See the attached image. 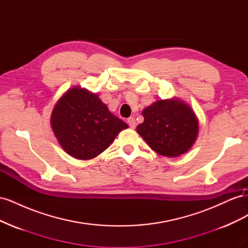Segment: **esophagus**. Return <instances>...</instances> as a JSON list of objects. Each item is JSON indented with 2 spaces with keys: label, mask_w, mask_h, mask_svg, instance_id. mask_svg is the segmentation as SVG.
Returning <instances> with one entry per match:
<instances>
[{
  "label": "esophagus",
  "mask_w": 248,
  "mask_h": 248,
  "mask_svg": "<svg viewBox=\"0 0 248 248\" xmlns=\"http://www.w3.org/2000/svg\"><path fill=\"white\" fill-rule=\"evenodd\" d=\"M127 123H128V125H129L130 128H134V127H136V125H137L136 119H134L133 117H130V118L127 119Z\"/></svg>",
  "instance_id": "obj_1"
}]
</instances>
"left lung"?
Instances as JSON below:
<instances>
[{"label": "left lung", "mask_w": 248, "mask_h": 248, "mask_svg": "<svg viewBox=\"0 0 248 248\" xmlns=\"http://www.w3.org/2000/svg\"><path fill=\"white\" fill-rule=\"evenodd\" d=\"M140 136L156 153L176 157L188 151L197 139L199 122L193 110L178 99L159 100L142 110Z\"/></svg>", "instance_id": "left-lung-1"}]
</instances>
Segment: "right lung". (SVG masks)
<instances>
[{"label":"right lung","instance_id":"add662e5","mask_svg":"<svg viewBox=\"0 0 248 248\" xmlns=\"http://www.w3.org/2000/svg\"><path fill=\"white\" fill-rule=\"evenodd\" d=\"M51 128L60 145L74 158L102 153L128 125L108 110L96 94L81 88L67 91L52 110Z\"/></svg>","mask_w":248,"mask_h":248}]
</instances>
